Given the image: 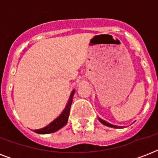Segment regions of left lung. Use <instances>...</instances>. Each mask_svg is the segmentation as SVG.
Returning <instances> with one entry per match:
<instances>
[{
	"instance_id": "1",
	"label": "left lung",
	"mask_w": 158,
	"mask_h": 158,
	"mask_svg": "<svg viewBox=\"0 0 158 158\" xmlns=\"http://www.w3.org/2000/svg\"><path fill=\"white\" fill-rule=\"evenodd\" d=\"M98 120H99V121H100V122L102 123V124H103V125H105L106 126H109V127H111V128H124V126H117V125H111V124L106 122V120H102V119H101V118H99V117H98Z\"/></svg>"
}]
</instances>
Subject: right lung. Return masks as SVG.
Listing matches in <instances>:
<instances>
[{"instance_id":"obj_1","label":"right lung","mask_w":158,"mask_h":158,"mask_svg":"<svg viewBox=\"0 0 158 158\" xmlns=\"http://www.w3.org/2000/svg\"><path fill=\"white\" fill-rule=\"evenodd\" d=\"M75 90H73L70 94L69 98L67 102V104L65 107L61 112V114L56 118L52 122H51L48 125L43 129H39V130H34V132L37 134H40V135H46V134H51V133H54L62 127H64V125H66L68 122V118L69 115V110H70V106H71L72 101H73V98H74V94Z\"/></svg>"}]
</instances>
